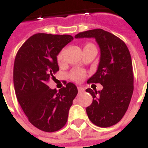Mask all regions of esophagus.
Returning a JSON list of instances; mask_svg holds the SVG:
<instances>
[{"label":"esophagus","mask_w":148,"mask_h":148,"mask_svg":"<svg viewBox=\"0 0 148 148\" xmlns=\"http://www.w3.org/2000/svg\"><path fill=\"white\" fill-rule=\"evenodd\" d=\"M77 90H78V92H83V91H84V88H82V87H77Z\"/></svg>","instance_id":"1"}]
</instances>
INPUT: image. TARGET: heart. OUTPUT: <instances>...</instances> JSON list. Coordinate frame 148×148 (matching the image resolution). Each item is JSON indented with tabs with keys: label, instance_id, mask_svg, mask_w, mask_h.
<instances>
[{
	"label": "heart",
	"instance_id": "b5f03b06",
	"mask_svg": "<svg viewBox=\"0 0 148 148\" xmlns=\"http://www.w3.org/2000/svg\"><path fill=\"white\" fill-rule=\"evenodd\" d=\"M90 45V44H88ZM57 61L58 63H61L63 61V52H60L57 55ZM69 77L72 81L75 82H81L85 79L86 77V72L85 70L82 68H74L70 72Z\"/></svg>",
	"mask_w": 148,
	"mask_h": 148
}]
</instances>
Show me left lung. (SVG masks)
I'll return each instance as SVG.
<instances>
[{
  "label": "left lung",
  "instance_id": "obj_1",
  "mask_svg": "<svg viewBox=\"0 0 148 148\" xmlns=\"http://www.w3.org/2000/svg\"><path fill=\"white\" fill-rule=\"evenodd\" d=\"M75 38H94L100 48L98 70L87 83H99L101 91L87 88L92 103L86 108L90 121L107 128L117 124L129 108L133 92V71L131 56L122 40L102 29L78 33Z\"/></svg>",
  "mask_w": 148,
  "mask_h": 148
}]
</instances>
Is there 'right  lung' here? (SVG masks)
I'll return each mask as SVG.
<instances>
[{"label": "right lung", "instance_id": "1", "mask_svg": "<svg viewBox=\"0 0 148 148\" xmlns=\"http://www.w3.org/2000/svg\"><path fill=\"white\" fill-rule=\"evenodd\" d=\"M73 39L67 34H36L16 56L13 82L18 103L29 122L45 132H56L65 125L77 94L76 85L71 82L59 92L47 84L59 71L57 55Z\"/></svg>", "mask_w": 148, "mask_h": 148}]
</instances>
